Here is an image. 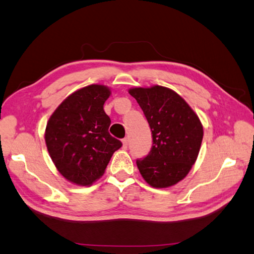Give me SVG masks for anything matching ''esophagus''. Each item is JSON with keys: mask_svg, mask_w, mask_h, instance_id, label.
<instances>
[{"mask_svg": "<svg viewBox=\"0 0 254 254\" xmlns=\"http://www.w3.org/2000/svg\"><path fill=\"white\" fill-rule=\"evenodd\" d=\"M122 143H123V147L127 148V144H128V138L127 137H124L122 140Z\"/></svg>", "mask_w": 254, "mask_h": 254, "instance_id": "34e87169", "label": "esophagus"}]
</instances>
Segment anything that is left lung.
Instances as JSON below:
<instances>
[{
    "mask_svg": "<svg viewBox=\"0 0 254 254\" xmlns=\"http://www.w3.org/2000/svg\"><path fill=\"white\" fill-rule=\"evenodd\" d=\"M150 124L153 145L136 165L148 185L166 188L187 176L199 154L203 128L197 114L180 94L162 86L131 88Z\"/></svg>",
    "mask_w": 254,
    "mask_h": 254,
    "instance_id": "left-lung-1",
    "label": "left lung"
}]
</instances>
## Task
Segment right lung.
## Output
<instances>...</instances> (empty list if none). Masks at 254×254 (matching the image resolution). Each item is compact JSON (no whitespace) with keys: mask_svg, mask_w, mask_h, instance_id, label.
<instances>
[{"mask_svg":"<svg viewBox=\"0 0 254 254\" xmlns=\"http://www.w3.org/2000/svg\"><path fill=\"white\" fill-rule=\"evenodd\" d=\"M110 88L90 84L72 92L49 118L45 142L58 172L76 185L89 186L106 171L122 143L109 133L103 104Z\"/></svg>","mask_w":254,"mask_h":254,"instance_id":"right-lung-1","label":"right lung"}]
</instances>
